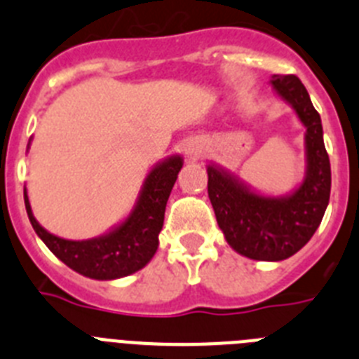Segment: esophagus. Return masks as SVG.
Instances as JSON below:
<instances>
[{"label":"esophagus","mask_w":359,"mask_h":359,"mask_svg":"<svg viewBox=\"0 0 359 359\" xmlns=\"http://www.w3.org/2000/svg\"><path fill=\"white\" fill-rule=\"evenodd\" d=\"M203 151H205V147H203V144L199 140L189 142V145H187L185 149L187 156H189L190 160H198V158L203 154Z\"/></svg>","instance_id":"obj_1"}]
</instances>
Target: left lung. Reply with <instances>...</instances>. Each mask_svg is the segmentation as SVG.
<instances>
[{"mask_svg":"<svg viewBox=\"0 0 359 359\" xmlns=\"http://www.w3.org/2000/svg\"><path fill=\"white\" fill-rule=\"evenodd\" d=\"M275 95L304 126L306 172L291 192L262 194L217 163L207 165L208 198L224 239L253 261H284L304 248L322 223L331 196V163L320 115L294 75H273Z\"/></svg>","mask_w":359,"mask_h":359,"instance_id":"1","label":"left lung"}]
</instances>
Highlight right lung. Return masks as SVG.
<instances>
[{"mask_svg": "<svg viewBox=\"0 0 359 359\" xmlns=\"http://www.w3.org/2000/svg\"><path fill=\"white\" fill-rule=\"evenodd\" d=\"M182 167V154H172L158 161L145 176L140 194L128 217L109 228L102 236L72 241L50 233L34 217L25 187V207L28 219L50 252L73 271L95 280H115L128 277L145 268L156 253L167 199Z\"/></svg>", "mask_w": 359, "mask_h": 359, "instance_id": "right-lung-1", "label": "right lung"}]
</instances>
